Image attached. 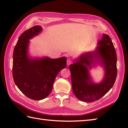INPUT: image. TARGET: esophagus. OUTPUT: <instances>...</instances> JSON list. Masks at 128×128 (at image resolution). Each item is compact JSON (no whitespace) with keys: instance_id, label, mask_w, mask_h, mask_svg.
Listing matches in <instances>:
<instances>
[{"instance_id":"1","label":"esophagus","mask_w":128,"mask_h":128,"mask_svg":"<svg viewBox=\"0 0 128 128\" xmlns=\"http://www.w3.org/2000/svg\"><path fill=\"white\" fill-rule=\"evenodd\" d=\"M72 59H67V65L68 66H69V65L72 64Z\"/></svg>"}]
</instances>
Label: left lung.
I'll use <instances>...</instances> for the list:
<instances>
[{"label":"left lung","instance_id":"left-lung-1","mask_svg":"<svg viewBox=\"0 0 128 128\" xmlns=\"http://www.w3.org/2000/svg\"><path fill=\"white\" fill-rule=\"evenodd\" d=\"M98 43L100 46L94 53L84 54L69 66L73 92L81 101L91 102L98 100L110 91L116 81L117 58L112 40L108 35L103 34L102 39ZM98 58L105 66L106 73L102 82L95 84L91 82L86 66L90 67V65L95 62L94 59Z\"/></svg>","mask_w":128,"mask_h":128}]
</instances>
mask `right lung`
<instances>
[{
	"instance_id": "obj_1",
	"label": "right lung",
	"mask_w": 128,
	"mask_h": 128,
	"mask_svg": "<svg viewBox=\"0 0 128 128\" xmlns=\"http://www.w3.org/2000/svg\"><path fill=\"white\" fill-rule=\"evenodd\" d=\"M41 30L40 26H34L24 31L19 37L13 53L14 81L26 97L34 100H43L50 94L57 75L66 66L65 57L55 59L28 58L27 50L29 39Z\"/></svg>"
}]
</instances>
